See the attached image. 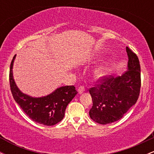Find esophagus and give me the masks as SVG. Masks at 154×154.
I'll use <instances>...</instances> for the list:
<instances>
[{"mask_svg": "<svg viewBox=\"0 0 154 154\" xmlns=\"http://www.w3.org/2000/svg\"><path fill=\"white\" fill-rule=\"evenodd\" d=\"M84 91H85V87H84V86H80V87L78 88V92H79V94L82 93Z\"/></svg>", "mask_w": 154, "mask_h": 154, "instance_id": "34e87169", "label": "esophagus"}]
</instances>
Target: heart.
Returning a JSON list of instances; mask_svg holds the SVG:
<instances>
[{
  "mask_svg": "<svg viewBox=\"0 0 154 154\" xmlns=\"http://www.w3.org/2000/svg\"><path fill=\"white\" fill-rule=\"evenodd\" d=\"M95 76H97L98 77H103V76L106 75L105 69H103V68L97 69L95 71Z\"/></svg>",
  "mask_w": 154,
  "mask_h": 154,
  "instance_id": "1",
  "label": "heart"
}]
</instances>
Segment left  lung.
<instances>
[{"mask_svg": "<svg viewBox=\"0 0 154 154\" xmlns=\"http://www.w3.org/2000/svg\"><path fill=\"white\" fill-rule=\"evenodd\" d=\"M128 56V71L122 76L102 77L89 92L93 106L90 117L101 125L121 119L137 102L141 86L140 65L137 55L126 48Z\"/></svg>", "mask_w": 154, "mask_h": 154, "instance_id": "obj_1", "label": "left lung"}]
</instances>
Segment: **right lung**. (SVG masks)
Here are the masks:
<instances>
[{"label":"right lung","instance_id":"obj_1","mask_svg":"<svg viewBox=\"0 0 154 154\" xmlns=\"http://www.w3.org/2000/svg\"><path fill=\"white\" fill-rule=\"evenodd\" d=\"M11 63L9 72L10 88L15 101L32 120L46 126H52L63 119L66 108L77 95L74 85L57 88L51 94L41 98H33L19 91L13 78V63Z\"/></svg>","mask_w":154,"mask_h":154}]
</instances>
